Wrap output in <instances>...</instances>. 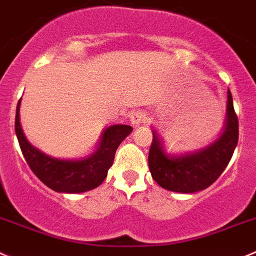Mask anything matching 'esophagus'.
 I'll list each match as a JSON object with an SVG mask.
<instances>
[{"label":"esophagus","instance_id":"esophagus-1","mask_svg":"<svg viewBox=\"0 0 256 256\" xmlns=\"http://www.w3.org/2000/svg\"><path fill=\"white\" fill-rule=\"evenodd\" d=\"M130 123L133 124V126H140V124L146 123L147 118H146L144 113H143L142 110H134V112H132V113H130Z\"/></svg>","mask_w":256,"mask_h":256}]
</instances>
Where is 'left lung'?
<instances>
[{
  "label": "left lung",
  "instance_id": "8db88e82",
  "mask_svg": "<svg viewBox=\"0 0 256 256\" xmlns=\"http://www.w3.org/2000/svg\"><path fill=\"white\" fill-rule=\"evenodd\" d=\"M239 140V122L234 110L232 96L228 92L226 123L220 137L206 148L182 156H170L158 134L153 132L148 166L153 180L162 188L194 194L208 188L220 177L230 162Z\"/></svg>",
  "mask_w": 256,
  "mask_h": 256
}]
</instances>
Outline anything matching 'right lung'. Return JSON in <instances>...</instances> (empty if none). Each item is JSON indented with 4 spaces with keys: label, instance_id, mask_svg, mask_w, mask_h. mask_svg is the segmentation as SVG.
<instances>
[{
    "label": "right lung",
    "instance_id": "add662e5",
    "mask_svg": "<svg viewBox=\"0 0 256 256\" xmlns=\"http://www.w3.org/2000/svg\"><path fill=\"white\" fill-rule=\"evenodd\" d=\"M20 104L21 99L16 108L14 132L24 157L38 178L56 192L82 194L98 187L113 164L118 146L132 132L130 126L114 124L104 130L99 147L93 154L84 160H60L45 154L26 140L20 124Z\"/></svg>",
    "mask_w": 256,
    "mask_h": 256
}]
</instances>
